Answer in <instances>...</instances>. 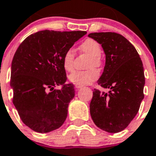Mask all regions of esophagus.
<instances>
[{
  "label": "esophagus",
  "instance_id": "1",
  "mask_svg": "<svg viewBox=\"0 0 156 156\" xmlns=\"http://www.w3.org/2000/svg\"><path fill=\"white\" fill-rule=\"evenodd\" d=\"M75 87L76 88H80L83 87V85H80V84H75Z\"/></svg>",
  "mask_w": 156,
  "mask_h": 156
}]
</instances>
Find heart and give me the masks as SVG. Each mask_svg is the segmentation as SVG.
Wrapping results in <instances>:
<instances>
[{
	"mask_svg": "<svg viewBox=\"0 0 156 156\" xmlns=\"http://www.w3.org/2000/svg\"><path fill=\"white\" fill-rule=\"evenodd\" d=\"M80 50L82 52L91 55V58L88 63L89 68L93 67H99L101 65V58L100 55L101 54V46L95 40L92 38H88L84 40L79 47ZM74 58L75 51L72 48H69L64 52L62 58L63 68L66 72H70L74 68ZM99 76V72L96 68H90L86 71H76L73 72L68 76V79L72 83L80 85L89 84L92 82L95 81Z\"/></svg>",
	"mask_w": 156,
	"mask_h": 156,
	"instance_id": "b5f03b06",
	"label": "heart"
}]
</instances>
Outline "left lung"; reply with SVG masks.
I'll list each match as a JSON object with an SVG mask.
<instances>
[{"instance_id": "left-lung-1", "label": "left lung", "mask_w": 156, "mask_h": 156, "mask_svg": "<svg viewBox=\"0 0 156 156\" xmlns=\"http://www.w3.org/2000/svg\"><path fill=\"white\" fill-rule=\"evenodd\" d=\"M88 37L101 45L105 65L98 84L109 93L94 89L90 114L100 129L118 133L126 128L139 111L144 98L143 62L135 47L114 32L91 33Z\"/></svg>"}]
</instances>
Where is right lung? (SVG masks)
<instances>
[{"label": "right lung", "mask_w": 156, "mask_h": 156, "mask_svg": "<svg viewBox=\"0 0 156 156\" xmlns=\"http://www.w3.org/2000/svg\"><path fill=\"white\" fill-rule=\"evenodd\" d=\"M86 31L41 30L32 34L15 52L11 66L13 103L25 125L47 133L63 125L74 98L73 84H65L62 58ZM61 86L60 90L54 89Z\"/></svg>", "instance_id": "add662e5"}]
</instances>
